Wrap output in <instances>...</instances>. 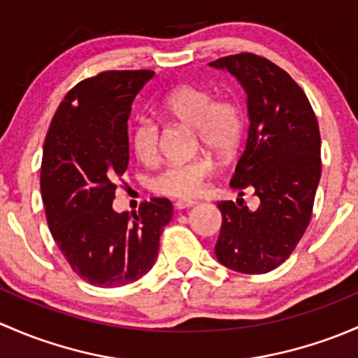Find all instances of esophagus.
<instances>
[{"mask_svg": "<svg viewBox=\"0 0 358 358\" xmlns=\"http://www.w3.org/2000/svg\"><path fill=\"white\" fill-rule=\"evenodd\" d=\"M194 203H196V201H193V200H178L176 201V208H179V210L189 208V206H193Z\"/></svg>", "mask_w": 358, "mask_h": 358, "instance_id": "34e87169", "label": "esophagus"}]
</instances>
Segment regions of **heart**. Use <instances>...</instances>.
<instances>
[{
    "mask_svg": "<svg viewBox=\"0 0 358 358\" xmlns=\"http://www.w3.org/2000/svg\"><path fill=\"white\" fill-rule=\"evenodd\" d=\"M162 113L191 129L206 150L220 157L233 155L245 132V112L236 99H215L210 91L182 86L164 98ZM131 146L141 162L157 160L160 152V125L152 117H139L131 131ZM213 172L212 162L196 158L169 164L153 176L150 186L165 196L187 198L200 191L203 180Z\"/></svg>",
    "mask_w": 358,
    "mask_h": 358,
    "instance_id": "heart-1",
    "label": "heart"
}]
</instances>
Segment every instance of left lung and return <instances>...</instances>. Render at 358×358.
<instances>
[{
  "mask_svg": "<svg viewBox=\"0 0 358 358\" xmlns=\"http://www.w3.org/2000/svg\"><path fill=\"white\" fill-rule=\"evenodd\" d=\"M227 70L246 93L248 139L231 187L255 191L257 210L219 201L222 227L217 260L241 274L274 271L307 229L320 179V132L301 87L267 58L252 53L210 62Z\"/></svg>",
  "mask_w": 358,
  "mask_h": 358,
  "instance_id": "1",
  "label": "left lung"
}]
</instances>
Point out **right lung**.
I'll use <instances>...</instances> for the list:
<instances>
[{
  "label": "right lung",
  "instance_id": "add662e5",
  "mask_svg": "<svg viewBox=\"0 0 358 358\" xmlns=\"http://www.w3.org/2000/svg\"><path fill=\"white\" fill-rule=\"evenodd\" d=\"M152 70H108L84 79L58 106L43 150L41 196L55 243L79 278L117 288L153 267L172 219L167 198L117 213L115 180L129 165L127 120Z\"/></svg>",
  "mask_w": 358,
  "mask_h": 358
}]
</instances>
